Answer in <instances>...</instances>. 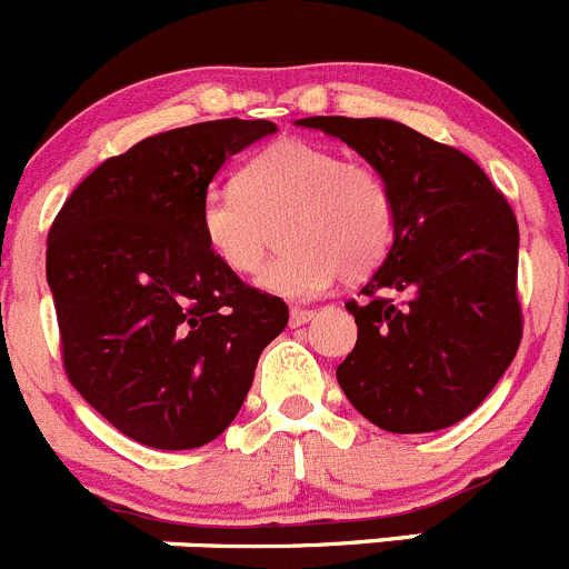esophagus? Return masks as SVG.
I'll return each instance as SVG.
<instances>
[{"instance_id": "34e87169", "label": "esophagus", "mask_w": 569, "mask_h": 569, "mask_svg": "<svg viewBox=\"0 0 569 569\" xmlns=\"http://www.w3.org/2000/svg\"><path fill=\"white\" fill-rule=\"evenodd\" d=\"M312 309H303V307H292L290 309V326L292 329H296V326H303V323H309V320H312Z\"/></svg>"}]
</instances>
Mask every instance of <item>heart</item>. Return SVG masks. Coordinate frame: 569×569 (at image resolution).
<instances>
[{"instance_id":"obj_1","label":"heart","mask_w":569,"mask_h":569,"mask_svg":"<svg viewBox=\"0 0 569 569\" xmlns=\"http://www.w3.org/2000/svg\"><path fill=\"white\" fill-rule=\"evenodd\" d=\"M277 227L287 249L260 284L307 298L381 266L396 238V201L368 162L284 138L240 168L238 190H210L199 210L207 249L234 277L260 271Z\"/></svg>"}]
</instances>
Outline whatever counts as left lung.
Wrapping results in <instances>:
<instances>
[{"mask_svg": "<svg viewBox=\"0 0 569 569\" xmlns=\"http://www.w3.org/2000/svg\"><path fill=\"white\" fill-rule=\"evenodd\" d=\"M362 154L396 201L387 260L348 301L357 346L337 381L359 415L392 435H423L468 418L515 359L517 218L459 149L387 118L312 116ZM401 295L403 302H392Z\"/></svg>", "mask_w": 569, "mask_h": 569, "instance_id": "obj_1", "label": "left lung"}]
</instances>
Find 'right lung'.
<instances>
[{
    "label": "right lung",
    "instance_id": "1",
    "mask_svg": "<svg viewBox=\"0 0 569 569\" xmlns=\"http://www.w3.org/2000/svg\"><path fill=\"white\" fill-rule=\"evenodd\" d=\"M273 132L223 118L151 134L88 173L49 229L66 373L134 442L188 451L216 440L287 326L282 298L229 273L199 229L223 162Z\"/></svg>",
    "mask_w": 569,
    "mask_h": 569
}]
</instances>
